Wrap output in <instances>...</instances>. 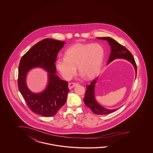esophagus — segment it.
<instances>
[{
    "label": "esophagus",
    "mask_w": 153,
    "mask_h": 153,
    "mask_svg": "<svg viewBox=\"0 0 153 153\" xmlns=\"http://www.w3.org/2000/svg\"><path fill=\"white\" fill-rule=\"evenodd\" d=\"M79 85V83H78L71 82V83H69V85H68V88H70V89H72V88H74V87H75V86H77V85Z\"/></svg>",
    "instance_id": "obj_1"
}]
</instances>
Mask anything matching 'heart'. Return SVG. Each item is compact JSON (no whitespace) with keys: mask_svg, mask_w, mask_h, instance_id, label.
Returning a JSON list of instances; mask_svg holds the SVG:
<instances>
[{"mask_svg":"<svg viewBox=\"0 0 153 153\" xmlns=\"http://www.w3.org/2000/svg\"><path fill=\"white\" fill-rule=\"evenodd\" d=\"M104 56L105 49L100 44H76L66 49L65 57L56 59V68L65 79H70L77 66L81 76L92 79L100 70Z\"/></svg>","mask_w":153,"mask_h":153,"instance_id":"1","label":"heart"}]
</instances>
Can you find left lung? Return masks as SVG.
Instances as JSON below:
<instances>
[{
    "mask_svg": "<svg viewBox=\"0 0 153 153\" xmlns=\"http://www.w3.org/2000/svg\"><path fill=\"white\" fill-rule=\"evenodd\" d=\"M98 39L107 40L109 45L111 46V54L108 61L109 65L113 60L116 59H123L128 60L133 65L135 70L136 77L137 74V66L136 65L134 58L130 51L125 48L116 42L115 40L109 37H97ZM98 77H97L90 85L86 86V91L85 92V96L83 99V102L85 105L88 107L94 114L98 115H105L111 114L116 111L119 108L114 109H108L100 105L96 100L95 96V84L97 82Z\"/></svg>",
    "mask_w": 153,
    "mask_h": 153,
    "instance_id": "8db88e82",
    "label": "left lung"
}]
</instances>
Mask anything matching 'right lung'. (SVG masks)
<instances>
[{
    "label": "right lung",
    "instance_id": "add662e5",
    "mask_svg": "<svg viewBox=\"0 0 153 153\" xmlns=\"http://www.w3.org/2000/svg\"><path fill=\"white\" fill-rule=\"evenodd\" d=\"M65 44L64 42L49 38L43 39L29 49L19 62V90L29 108L43 117L55 116L65 105L70 91L68 82L56 75V56ZM35 68H40L48 73L46 88L38 93L32 92L26 84L27 74Z\"/></svg>",
    "mask_w": 153,
    "mask_h": 153
}]
</instances>
